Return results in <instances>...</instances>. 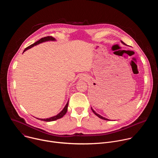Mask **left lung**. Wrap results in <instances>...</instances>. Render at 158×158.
Here are the masks:
<instances>
[{"mask_svg": "<svg viewBox=\"0 0 158 158\" xmlns=\"http://www.w3.org/2000/svg\"><path fill=\"white\" fill-rule=\"evenodd\" d=\"M121 42H122V43H123V44H124V42H123V41H121ZM91 109H92V110H93V112H94V114H96V116H98V117H99V118H101V119H104V120H107V121H108V120H109V119H106V118H104V117H102V116H100V115H99V114H97V113H96V112H95V111H94V110H93V109H92V108H91Z\"/></svg>", "mask_w": 158, "mask_h": 158, "instance_id": "obj_1", "label": "left lung"}]
</instances>
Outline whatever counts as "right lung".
<instances>
[{"mask_svg": "<svg viewBox=\"0 0 158 158\" xmlns=\"http://www.w3.org/2000/svg\"><path fill=\"white\" fill-rule=\"evenodd\" d=\"M56 40V39H55L54 37H52V36H47V37H42V38H41L40 39H39V40H37V42H35V43L31 44V46H28L27 48H26L24 49V51L23 52H24L26 50H27V49H30V48L34 47V46H36V45L40 44V43H42V42H43L49 41V40ZM68 104H69V101L67 102V104H66L65 106L64 107V108L62 109V110L60 112V113H59L57 115H56V116H53V117H51V118H48V119H39L41 120V121H46V122H50V121H55V120H57V119H59L62 118V117L65 114V113H66L67 111V107H68Z\"/></svg>", "mask_w": 158, "mask_h": 158, "instance_id": "obj_1", "label": "right lung"}]
</instances>
